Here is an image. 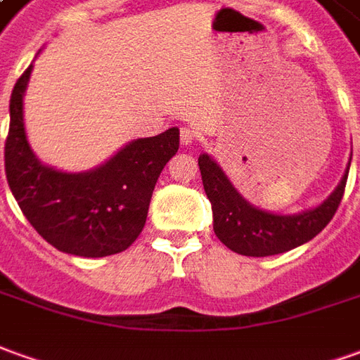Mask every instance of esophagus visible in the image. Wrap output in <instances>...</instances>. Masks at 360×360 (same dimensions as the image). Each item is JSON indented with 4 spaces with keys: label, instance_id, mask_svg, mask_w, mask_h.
Instances as JSON below:
<instances>
[{
    "label": "esophagus",
    "instance_id": "34e87169",
    "mask_svg": "<svg viewBox=\"0 0 360 360\" xmlns=\"http://www.w3.org/2000/svg\"><path fill=\"white\" fill-rule=\"evenodd\" d=\"M195 139H198V131H194L192 127L180 129V141H182V145H192Z\"/></svg>",
    "mask_w": 360,
    "mask_h": 360
}]
</instances>
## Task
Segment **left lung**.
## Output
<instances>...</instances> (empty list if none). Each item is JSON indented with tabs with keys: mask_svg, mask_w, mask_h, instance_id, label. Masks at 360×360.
I'll list each match as a JSON object with an SVG mask.
<instances>
[{
	"mask_svg": "<svg viewBox=\"0 0 360 360\" xmlns=\"http://www.w3.org/2000/svg\"><path fill=\"white\" fill-rule=\"evenodd\" d=\"M198 165L205 194L212 202L213 231L217 239L245 257H270L311 241L333 219L345 192L351 158L341 182L321 204L288 215L249 204L210 155H200Z\"/></svg>",
	"mask_w": 360,
	"mask_h": 360,
	"instance_id": "left-lung-1",
	"label": "left lung"
}]
</instances>
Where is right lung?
I'll use <instances>...</instances> for the list:
<instances>
[{"label":"right lung","mask_w":360,"mask_h":360,"mask_svg":"<svg viewBox=\"0 0 360 360\" xmlns=\"http://www.w3.org/2000/svg\"><path fill=\"white\" fill-rule=\"evenodd\" d=\"M33 64L9 101L5 176L23 215L58 251L100 259L129 249L143 231L156 180L178 153L180 131L129 141L103 165L64 172L43 165L25 131L23 98Z\"/></svg>","instance_id":"obj_1"}]
</instances>
